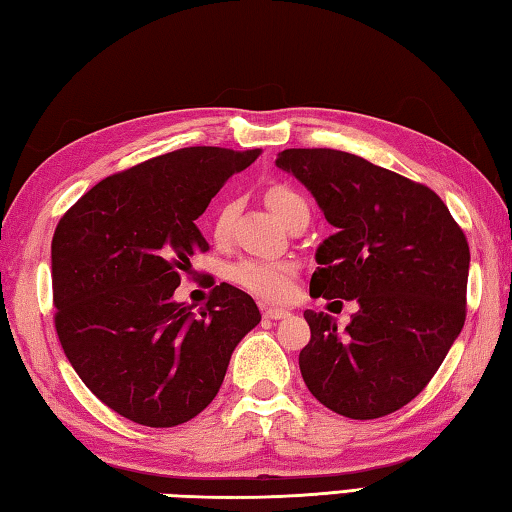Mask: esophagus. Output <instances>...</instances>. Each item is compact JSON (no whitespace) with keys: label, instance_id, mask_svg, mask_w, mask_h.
<instances>
[{"label":"esophagus","instance_id":"esophagus-1","mask_svg":"<svg viewBox=\"0 0 512 512\" xmlns=\"http://www.w3.org/2000/svg\"><path fill=\"white\" fill-rule=\"evenodd\" d=\"M262 316L268 320H282V318H289L291 311L287 309H277V307H264L262 309Z\"/></svg>","mask_w":512,"mask_h":512}]
</instances>
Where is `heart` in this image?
<instances>
[{"mask_svg":"<svg viewBox=\"0 0 512 512\" xmlns=\"http://www.w3.org/2000/svg\"><path fill=\"white\" fill-rule=\"evenodd\" d=\"M266 203L271 210L280 216V221L296 210L298 205H305L302 196L293 192V189L284 185H273L266 192ZM237 201H225L219 210H216L212 232L216 241H223L230 235L232 221L237 216ZM228 277L241 289L255 293L259 298L266 300H284L291 293V277L293 266L287 262H275V259H241V262L232 264Z\"/></svg>","mask_w":512,"mask_h":512,"instance_id":"1","label":"heart"}]
</instances>
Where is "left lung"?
Returning a JSON list of instances; mask_svg holds the SVG:
<instances>
[{
    "instance_id": "1",
    "label": "left lung",
    "mask_w": 512,
    "mask_h": 512,
    "mask_svg": "<svg viewBox=\"0 0 512 512\" xmlns=\"http://www.w3.org/2000/svg\"><path fill=\"white\" fill-rule=\"evenodd\" d=\"M275 164L316 198L336 232L316 250L314 298L359 302L350 325L307 309L300 372L334 413L375 420L420 395L465 323L470 246L429 187L334 149H287Z\"/></svg>"
}]
</instances>
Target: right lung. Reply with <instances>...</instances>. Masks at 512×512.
Segmentation results:
<instances>
[{
  "label": "right lung",
  "instance_id": "add662e5",
  "mask_svg": "<svg viewBox=\"0 0 512 512\" xmlns=\"http://www.w3.org/2000/svg\"><path fill=\"white\" fill-rule=\"evenodd\" d=\"M259 149L189 146L94 185L51 241L56 332L83 384L144 427L196 418L223 384L237 343L262 314L232 284H216L194 314L173 300L189 257L205 253L196 219Z\"/></svg>",
  "mask_w": 512,
  "mask_h": 512
}]
</instances>
